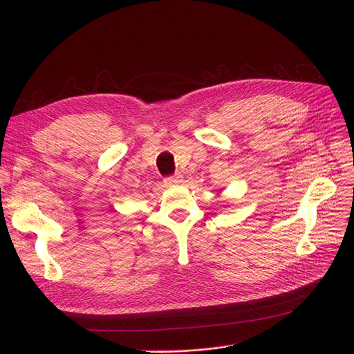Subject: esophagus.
<instances>
[{
    "label": "esophagus",
    "instance_id": "esophagus-1",
    "mask_svg": "<svg viewBox=\"0 0 354 354\" xmlns=\"http://www.w3.org/2000/svg\"><path fill=\"white\" fill-rule=\"evenodd\" d=\"M181 181H183V177L178 176V174L169 176V177H165V178H164V183H165L167 186H177V185L181 183Z\"/></svg>",
    "mask_w": 354,
    "mask_h": 354
}]
</instances>
